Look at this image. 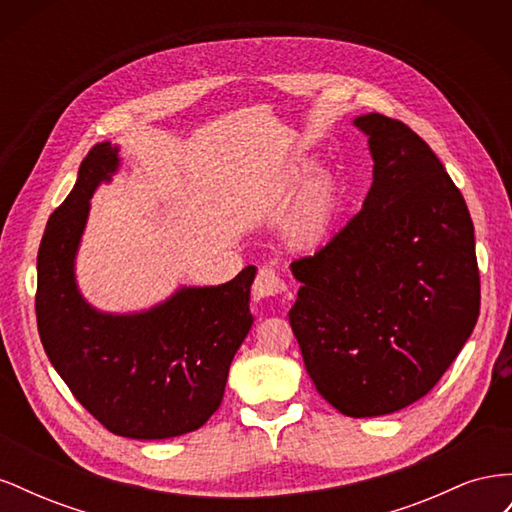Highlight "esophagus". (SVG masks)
<instances>
[{"label":"esophagus","instance_id":"34e87169","mask_svg":"<svg viewBox=\"0 0 512 512\" xmlns=\"http://www.w3.org/2000/svg\"><path fill=\"white\" fill-rule=\"evenodd\" d=\"M252 294L256 301L267 297H282V294H286V284L282 282V277L275 273L273 267H262L254 280Z\"/></svg>","mask_w":512,"mask_h":512}]
</instances>
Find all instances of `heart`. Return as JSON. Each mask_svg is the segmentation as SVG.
I'll use <instances>...</instances> for the list:
<instances>
[{
	"instance_id": "1",
	"label": "heart",
	"mask_w": 512,
	"mask_h": 512,
	"mask_svg": "<svg viewBox=\"0 0 512 512\" xmlns=\"http://www.w3.org/2000/svg\"><path fill=\"white\" fill-rule=\"evenodd\" d=\"M309 170H312V162L301 160L292 166L284 181V190L288 192L294 188ZM337 211V185L327 173H318L316 177L305 183L303 192L299 194L297 205L286 224V241L292 250H312L316 247L331 228V222Z\"/></svg>"
}]
</instances>
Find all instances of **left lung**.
Here are the masks:
<instances>
[{
	"label": "left lung",
	"mask_w": 512,
	"mask_h": 512,
	"mask_svg": "<svg viewBox=\"0 0 512 512\" xmlns=\"http://www.w3.org/2000/svg\"><path fill=\"white\" fill-rule=\"evenodd\" d=\"M374 181L363 209L290 271L288 312L316 391L346 416L393 414L425 397L474 331V224L442 162L406 123L356 117Z\"/></svg>",
	"instance_id": "left-lung-1"
}]
</instances>
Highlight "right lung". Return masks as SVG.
Segmentation results:
<instances>
[{"instance_id": "obj_1", "label": "right lung", "mask_w": 512, "mask_h": 512, "mask_svg": "<svg viewBox=\"0 0 512 512\" xmlns=\"http://www.w3.org/2000/svg\"><path fill=\"white\" fill-rule=\"evenodd\" d=\"M121 168L119 147L87 153L46 224L38 250L36 318L46 356L81 406L123 438L166 440L220 408L232 359L250 333L256 267L220 286H179L141 312H102L76 282L91 196Z\"/></svg>"}]
</instances>
